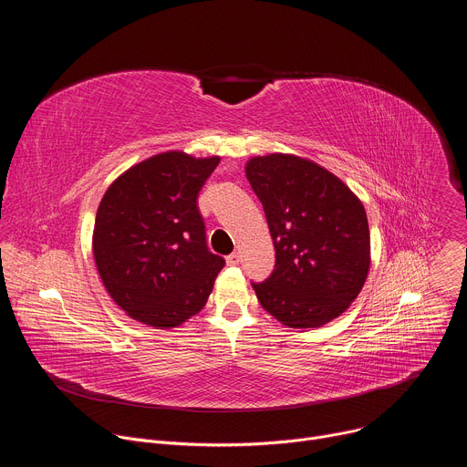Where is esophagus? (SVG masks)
I'll list each match as a JSON object with an SVG mask.
<instances>
[{
    "mask_svg": "<svg viewBox=\"0 0 467 467\" xmlns=\"http://www.w3.org/2000/svg\"><path fill=\"white\" fill-rule=\"evenodd\" d=\"M227 264H229V265H236V264H240V254H238V253L229 254V256H227Z\"/></svg>",
    "mask_w": 467,
    "mask_h": 467,
    "instance_id": "obj_1",
    "label": "esophagus"
}]
</instances>
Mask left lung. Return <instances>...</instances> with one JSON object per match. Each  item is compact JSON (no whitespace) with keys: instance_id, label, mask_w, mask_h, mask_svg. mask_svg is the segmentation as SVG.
Returning a JSON list of instances; mask_svg holds the SVG:
<instances>
[{"instance_id":"left-lung-1","label":"left lung","mask_w":467,"mask_h":467,"mask_svg":"<svg viewBox=\"0 0 467 467\" xmlns=\"http://www.w3.org/2000/svg\"><path fill=\"white\" fill-rule=\"evenodd\" d=\"M247 181L275 245V270L253 290L290 328H316L360 294L369 272V227L360 199L335 173L286 153L253 157Z\"/></svg>"}]
</instances>
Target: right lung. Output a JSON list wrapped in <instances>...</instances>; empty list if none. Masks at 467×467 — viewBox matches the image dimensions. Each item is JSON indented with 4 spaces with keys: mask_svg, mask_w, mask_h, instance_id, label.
<instances>
[{
    "mask_svg": "<svg viewBox=\"0 0 467 467\" xmlns=\"http://www.w3.org/2000/svg\"><path fill=\"white\" fill-rule=\"evenodd\" d=\"M218 164L166 151L107 188L92 251L103 286L132 319L173 328L207 305L225 260L207 247L197 195Z\"/></svg>",
    "mask_w": 467,
    "mask_h": 467,
    "instance_id": "add662e5",
    "label": "right lung"
}]
</instances>
